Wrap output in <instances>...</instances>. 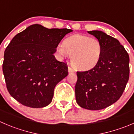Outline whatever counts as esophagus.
I'll return each mask as SVG.
<instances>
[{
  "instance_id": "obj_1",
  "label": "esophagus",
  "mask_w": 134,
  "mask_h": 134,
  "mask_svg": "<svg viewBox=\"0 0 134 134\" xmlns=\"http://www.w3.org/2000/svg\"><path fill=\"white\" fill-rule=\"evenodd\" d=\"M68 71H69V72H75V71H74L73 69H72V67H68Z\"/></svg>"
}]
</instances>
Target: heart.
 I'll use <instances>...</instances> for the list:
<instances>
[{
    "mask_svg": "<svg viewBox=\"0 0 134 134\" xmlns=\"http://www.w3.org/2000/svg\"><path fill=\"white\" fill-rule=\"evenodd\" d=\"M56 50L62 57L71 55V63L76 69L88 71L99 63L103 46L97 38L76 34L65 38L63 44L56 46Z\"/></svg>",
    "mask_w": 134,
    "mask_h": 134,
    "instance_id": "1",
    "label": "heart"
}]
</instances>
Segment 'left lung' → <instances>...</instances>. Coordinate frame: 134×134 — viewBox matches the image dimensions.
I'll return each mask as SVG.
<instances>
[{"instance_id": "1", "label": "left lung", "mask_w": 134, "mask_h": 134, "mask_svg": "<svg viewBox=\"0 0 134 134\" xmlns=\"http://www.w3.org/2000/svg\"><path fill=\"white\" fill-rule=\"evenodd\" d=\"M101 42L102 58L90 70L77 71L75 97L79 106L100 110L121 97L129 79V55L116 38L100 31H88Z\"/></svg>"}]
</instances>
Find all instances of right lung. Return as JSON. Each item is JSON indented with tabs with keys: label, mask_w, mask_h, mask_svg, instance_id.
Returning a JSON list of instances; mask_svg holds the SVG:
<instances>
[{
	"label": "right lung",
	"mask_w": 134,
	"mask_h": 134,
	"mask_svg": "<svg viewBox=\"0 0 134 134\" xmlns=\"http://www.w3.org/2000/svg\"><path fill=\"white\" fill-rule=\"evenodd\" d=\"M72 30L32 25L17 34L4 55L6 88L18 102L32 108L48 105L56 84L68 75V67L54 55L56 46Z\"/></svg>",
	"instance_id": "right-lung-1"
}]
</instances>
